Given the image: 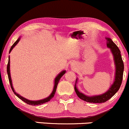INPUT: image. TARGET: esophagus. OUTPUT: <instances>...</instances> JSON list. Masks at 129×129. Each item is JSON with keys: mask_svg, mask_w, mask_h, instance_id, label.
<instances>
[{"mask_svg": "<svg viewBox=\"0 0 129 129\" xmlns=\"http://www.w3.org/2000/svg\"><path fill=\"white\" fill-rule=\"evenodd\" d=\"M75 63H71V66H72V67H73V68H74V67H75Z\"/></svg>", "mask_w": 129, "mask_h": 129, "instance_id": "1", "label": "esophagus"}]
</instances>
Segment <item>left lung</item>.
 <instances>
[{"mask_svg":"<svg viewBox=\"0 0 129 129\" xmlns=\"http://www.w3.org/2000/svg\"><path fill=\"white\" fill-rule=\"evenodd\" d=\"M105 38L107 47L110 49L111 53L114 57V62L115 67H116L114 80L113 83L111 85L109 89L105 93L99 94V95L87 96L78 91L77 87V83L78 81V78H77L75 85V91L78 98L86 102L93 103H101L106 102L117 93L121 85L124 66L123 60L122 59L120 51L117 45L112 41L110 38L106 37Z\"/></svg>","mask_w":129,"mask_h":129,"instance_id":"obj_1","label":"left lung"}]
</instances>
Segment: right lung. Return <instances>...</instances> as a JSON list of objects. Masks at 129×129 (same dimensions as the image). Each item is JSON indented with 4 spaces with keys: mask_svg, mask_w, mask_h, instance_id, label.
<instances>
[{
    "mask_svg": "<svg viewBox=\"0 0 129 129\" xmlns=\"http://www.w3.org/2000/svg\"><path fill=\"white\" fill-rule=\"evenodd\" d=\"M20 37L19 38L18 40L16 41L15 42L14 44H13V45H12V46L11 47V48H10V51H9V53H10L11 51H12V50L13 49V47H14L16 45H17V44H18V43L19 41H20ZM7 72L8 77H9V82H10L11 88H12V91H13V93H15V95L17 96V97L19 98H20V100H21L23 101H24V102L26 103H27L28 104H29V105H33V106L40 105V104L46 103H47V102H48V101H49L50 100H51V99H52V98L54 97V94H55V91H56L57 86L58 83H59V80H60V78L62 77V76L64 75V74H66V70H62V72H60L59 73V74H58V75L56 76V77H55V80H54V85L53 90H52V93H51V94H50V95L48 97L46 98H44V99H43V100H37V101H31V100H28V99L25 98H23V96H21V95H20V94H18V93H16L15 91L14 88H13V85H12V79H11V76H10V56L9 57V62H8L7 67Z\"/></svg>",
    "mask_w": 129,
    "mask_h": 129,
    "instance_id": "obj_1",
    "label": "right lung"
}]
</instances>
